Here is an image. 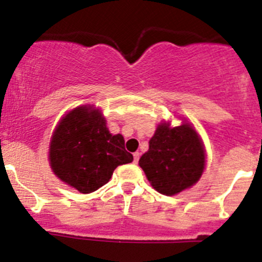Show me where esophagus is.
Returning a JSON list of instances; mask_svg holds the SVG:
<instances>
[{
    "instance_id": "34e87169",
    "label": "esophagus",
    "mask_w": 262,
    "mask_h": 262,
    "mask_svg": "<svg viewBox=\"0 0 262 262\" xmlns=\"http://www.w3.org/2000/svg\"><path fill=\"white\" fill-rule=\"evenodd\" d=\"M139 158H140V153H139V151L134 153V163H138Z\"/></svg>"
}]
</instances>
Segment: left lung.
Listing matches in <instances>:
<instances>
[{"mask_svg": "<svg viewBox=\"0 0 262 262\" xmlns=\"http://www.w3.org/2000/svg\"><path fill=\"white\" fill-rule=\"evenodd\" d=\"M139 164L157 191L173 195L199 180L204 168V149L188 123L173 128L162 123Z\"/></svg>", "mask_w": 262, "mask_h": 262, "instance_id": "1", "label": "left lung"}]
</instances>
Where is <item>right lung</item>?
<instances>
[{"mask_svg":"<svg viewBox=\"0 0 262 262\" xmlns=\"http://www.w3.org/2000/svg\"><path fill=\"white\" fill-rule=\"evenodd\" d=\"M122 135H112L96 109L79 106L60 121L50 146V164L59 179L87 194L111 180L119 164L133 162Z\"/></svg>","mask_w":262,"mask_h":262,"instance_id":"1","label":"right lung"}]
</instances>
